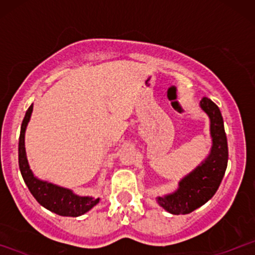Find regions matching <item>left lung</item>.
Segmentation results:
<instances>
[{
    "mask_svg": "<svg viewBox=\"0 0 255 255\" xmlns=\"http://www.w3.org/2000/svg\"><path fill=\"white\" fill-rule=\"evenodd\" d=\"M200 109L210 119L211 150L194 170L181 178L176 191L157 197L159 206L171 215H187L206 204L217 192L227 170L228 141L221 110L207 97L200 101Z\"/></svg>",
    "mask_w": 255,
    "mask_h": 255,
    "instance_id": "8db88e82",
    "label": "left lung"
}]
</instances>
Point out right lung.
Instances as JSON below:
<instances>
[{
    "instance_id": "obj_1",
    "label": "right lung",
    "mask_w": 255,
    "mask_h": 255,
    "mask_svg": "<svg viewBox=\"0 0 255 255\" xmlns=\"http://www.w3.org/2000/svg\"><path fill=\"white\" fill-rule=\"evenodd\" d=\"M33 104L28 108L22 120L21 129H20L19 137V168L24 178L26 186L30 189L31 194L34 199L45 207L49 211L56 215L64 216V217H79L84 213L89 212L93 206L99 203L101 199L93 197H80L77 195L72 189L64 188L48 181H43L36 177L32 172L30 164H28L27 156L25 148V131L30 122Z\"/></svg>"
}]
</instances>
